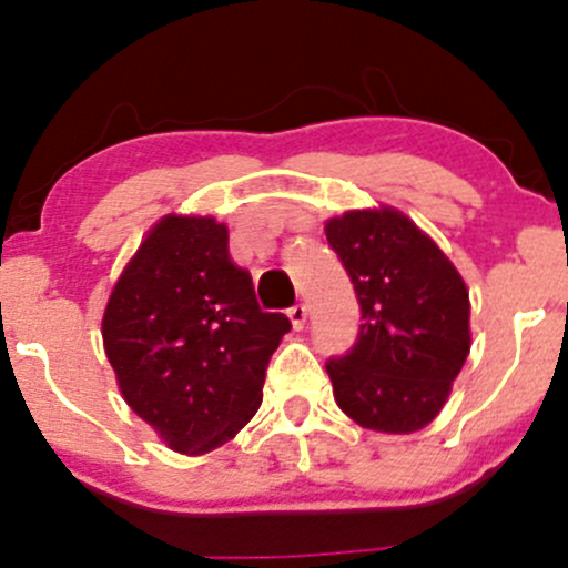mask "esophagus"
Returning a JSON list of instances; mask_svg holds the SVG:
<instances>
[{"label":"esophagus","mask_w":568,"mask_h":568,"mask_svg":"<svg viewBox=\"0 0 568 568\" xmlns=\"http://www.w3.org/2000/svg\"><path fill=\"white\" fill-rule=\"evenodd\" d=\"M288 317H291L293 328L302 331L306 325V317H310V310H306V304H293L288 310Z\"/></svg>","instance_id":"obj_1"}]
</instances>
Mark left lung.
<instances>
[{
    "label": "left lung",
    "mask_w": 568,
    "mask_h": 568,
    "mask_svg": "<svg viewBox=\"0 0 568 568\" xmlns=\"http://www.w3.org/2000/svg\"><path fill=\"white\" fill-rule=\"evenodd\" d=\"M361 304L347 355L325 363L338 408L376 433H416L440 414L470 355V293L456 266L395 207L325 224Z\"/></svg>",
    "instance_id": "1"
}]
</instances>
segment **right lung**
I'll use <instances>...</instances> for the list:
<instances>
[{"label":"right lung","mask_w":568,"mask_h":568,"mask_svg":"<svg viewBox=\"0 0 568 568\" xmlns=\"http://www.w3.org/2000/svg\"><path fill=\"white\" fill-rule=\"evenodd\" d=\"M103 347L128 406L179 454L224 446L262 406L272 352L291 331L256 302L211 216H165L116 280Z\"/></svg>","instance_id":"add662e5"}]
</instances>
